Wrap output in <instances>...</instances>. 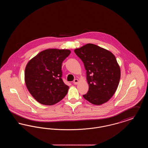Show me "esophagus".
<instances>
[{
	"label": "esophagus",
	"instance_id": "1",
	"mask_svg": "<svg viewBox=\"0 0 148 148\" xmlns=\"http://www.w3.org/2000/svg\"><path fill=\"white\" fill-rule=\"evenodd\" d=\"M78 83H79V80H78L77 79H75V80H74V82H73L74 84L75 85H77V84H78Z\"/></svg>",
	"mask_w": 148,
	"mask_h": 148
}]
</instances>
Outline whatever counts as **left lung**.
Segmentation results:
<instances>
[{
  "instance_id": "8db88e82",
  "label": "left lung",
  "mask_w": 148,
  "mask_h": 148,
  "mask_svg": "<svg viewBox=\"0 0 148 148\" xmlns=\"http://www.w3.org/2000/svg\"><path fill=\"white\" fill-rule=\"evenodd\" d=\"M84 64L89 90L84 98L100 106L111 98L120 79V68L113 53L93 44H87L74 50Z\"/></svg>"
}]
</instances>
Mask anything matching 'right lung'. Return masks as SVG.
Listing matches in <instances>:
<instances>
[{
	"label": "right lung",
	"mask_w": 148,
	"mask_h": 148,
	"mask_svg": "<svg viewBox=\"0 0 148 148\" xmlns=\"http://www.w3.org/2000/svg\"><path fill=\"white\" fill-rule=\"evenodd\" d=\"M69 49H47L31 59L25 69V83L30 94L39 103L53 106L66 95L69 86L62 79V66Z\"/></svg>",
	"instance_id": "1"
}]
</instances>
